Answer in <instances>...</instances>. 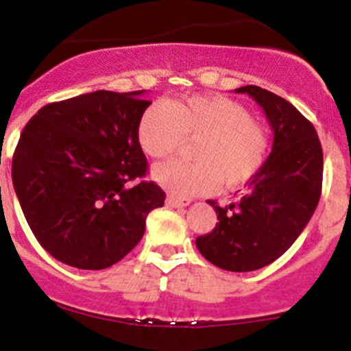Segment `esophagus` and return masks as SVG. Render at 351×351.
I'll use <instances>...</instances> for the list:
<instances>
[{
	"label": "esophagus",
	"instance_id": "34e87169",
	"mask_svg": "<svg viewBox=\"0 0 351 351\" xmlns=\"http://www.w3.org/2000/svg\"><path fill=\"white\" fill-rule=\"evenodd\" d=\"M167 205L172 206V208H184V206L189 205V202H184V199H178V198H173V196H169V198H167Z\"/></svg>",
	"mask_w": 351,
	"mask_h": 351
}]
</instances>
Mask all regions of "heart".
Wrapping results in <instances>:
<instances>
[{
	"mask_svg": "<svg viewBox=\"0 0 351 351\" xmlns=\"http://www.w3.org/2000/svg\"><path fill=\"white\" fill-rule=\"evenodd\" d=\"M184 138L195 139L193 162L170 160L153 169V179L179 198L215 188H239L255 178L269 155V132L239 101L220 95L155 101L141 113L138 139L153 158L172 155Z\"/></svg>",
	"mask_w": 351,
	"mask_h": 351,
	"instance_id": "1",
	"label": "heart"
}]
</instances>
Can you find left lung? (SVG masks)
I'll return each instance as SVG.
<instances>
[{"label":"left lung","mask_w":351,"mask_h":351,"mask_svg":"<svg viewBox=\"0 0 351 351\" xmlns=\"http://www.w3.org/2000/svg\"><path fill=\"white\" fill-rule=\"evenodd\" d=\"M262 106L274 131L272 152L238 203L215 208L212 232L196 248L213 265L250 272L278 260L296 241L322 189V146L312 123L281 96L258 86L234 89Z\"/></svg>","instance_id":"1"}]
</instances>
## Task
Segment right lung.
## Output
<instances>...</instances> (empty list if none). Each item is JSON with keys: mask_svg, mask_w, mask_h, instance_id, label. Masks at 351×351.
<instances>
[{"mask_svg": "<svg viewBox=\"0 0 351 351\" xmlns=\"http://www.w3.org/2000/svg\"><path fill=\"white\" fill-rule=\"evenodd\" d=\"M145 91H95L43 106L13 153L12 179L39 245L66 265L99 270L128 255L165 193L146 176L138 139Z\"/></svg>", "mask_w": 351, "mask_h": 351, "instance_id": "right-lung-1", "label": "right lung"}]
</instances>
